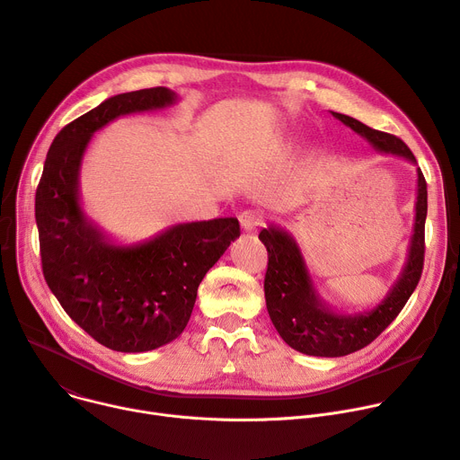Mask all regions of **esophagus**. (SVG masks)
I'll list each match as a JSON object with an SVG mask.
<instances>
[{"label":"esophagus","instance_id":"esophagus-1","mask_svg":"<svg viewBox=\"0 0 460 460\" xmlns=\"http://www.w3.org/2000/svg\"><path fill=\"white\" fill-rule=\"evenodd\" d=\"M238 220H240V226H242L243 231L252 233V231H257L259 226H262L264 217L259 211H253V208H247V211L240 213Z\"/></svg>","mask_w":460,"mask_h":460}]
</instances>
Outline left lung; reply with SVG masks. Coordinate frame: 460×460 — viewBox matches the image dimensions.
<instances>
[{
    "label": "left lung",
    "mask_w": 460,
    "mask_h": 460,
    "mask_svg": "<svg viewBox=\"0 0 460 460\" xmlns=\"http://www.w3.org/2000/svg\"><path fill=\"white\" fill-rule=\"evenodd\" d=\"M332 115L361 136L376 152L402 157L416 166V201L405 264L387 296L376 306L361 312H343L321 297L314 273L294 234L275 224L261 231L259 238L266 245L270 259L264 279L270 319L291 349L319 358L352 354L374 341L396 319L422 275L428 217V185L407 145L391 134L368 128L354 117L336 111Z\"/></svg>",
    "instance_id": "obj_1"
}]
</instances>
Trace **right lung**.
<instances>
[{
	"label": "right lung",
	"instance_id": "1",
	"mask_svg": "<svg viewBox=\"0 0 460 460\" xmlns=\"http://www.w3.org/2000/svg\"><path fill=\"white\" fill-rule=\"evenodd\" d=\"M169 88L106 99L55 137L36 190L41 268L66 314L101 345L148 352L185 330L205 273L240 236L233 217L174 224L124 243L84 208L80 169L93 136L111 120L174 106Z\"/></svg>",
	"mask_w": 460,
	"mask_h": 460
}]
</instances>
